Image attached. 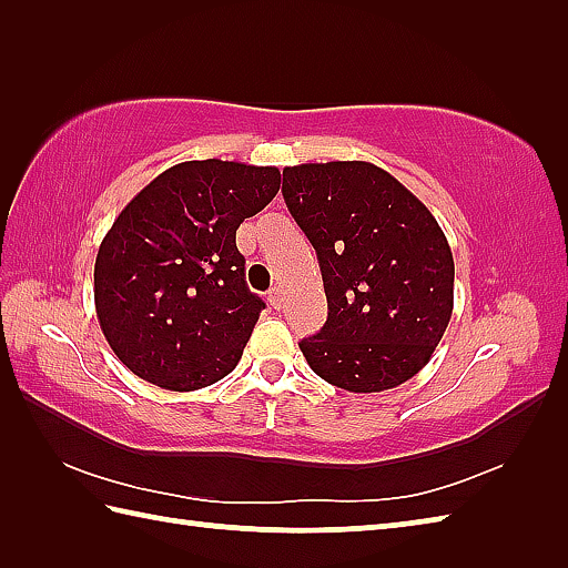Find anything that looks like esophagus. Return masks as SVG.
Returning <instances> with one entry per match:
<instances>
[{"label":"esophagus","mask_w":568,"mask_h":568,"mask_svg":"<svg viewBox=\"0 0 568 568\" xmlns=\"http://www.w3.org/2000/svg\"><path fill=\"white\" fill-rule=\"evenodd\" d=\"M268 303H271L273 310H281V305H283V293L277 291V287H273V291L268 293Z\"/></svg>","instance_id":"obj_1"}]
</instances>
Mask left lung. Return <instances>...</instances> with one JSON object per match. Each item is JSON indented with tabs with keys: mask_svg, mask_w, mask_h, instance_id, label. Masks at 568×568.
I'll list each match as a JSON object with an SVG mask.
<instances>
[{
	"mask_svg": "<svg viewBox=\"0 0 568 568\" xmlns=\"http://www.w3.org/2000/svg\"><path fill=\"white\" fill-rule=\"evenodd\" d=\"M283 197L327 293V322L300 342L310 368L348 393L417 376L454 310V256L434 214L366 161L285 168Z\"/></svg>",
	"mask_w": 568,
	"mask_h": 568,
	"instance_id": "8db88e82",
	"label": "left lung"
}]
</instances>
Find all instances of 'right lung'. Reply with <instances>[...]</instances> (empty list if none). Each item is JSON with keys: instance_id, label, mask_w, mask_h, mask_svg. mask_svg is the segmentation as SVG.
I'll list each match as a JSON object with an SVG mask.
<instances>
[{"instance_id": "right-lung-1", "label": "right lung", "mask_w": 568, "mask_h": 568, "mask_svg": "<svg viewBox=\"0 0 568 568\" xmlns=\"http://www.w3.org/2000/svg\"><path fill=\"white\" fill-rule=\"evenodd\" d=\"M281 190L273 165L185 161L116 216L94 261V307L122 364L165 390H200L239 364L265 307L236 229Z\"/></svg>"}]
</instances>
